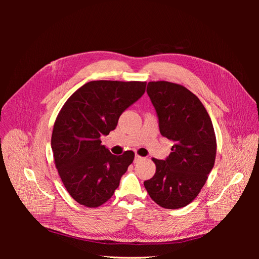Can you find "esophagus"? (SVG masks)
I'll return each mask as SVG.
<instances>
[{
    "instance_id": "1",
    "label": "esophagus",
    "mask_w": 259,
    "mask_h": 259,
    "mask_svg": "<svg viewBox=\"0 0 259 259\" xmlns=\"http://www.w3.org/2000/svg\"><path fill=\"white\" fill-rule=\"evenodd\" d=\"M143 159H144L143 156H140L138 154H135V162H139V161H142Z\"/></svg>"
}]
</instances>
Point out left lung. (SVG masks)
<instances>
[{
  "mask_svg": "<svg viewBox=\"0 0 259 259\" xmlns=\"http://www.w3.org/2000/svg\"><path fill=\"white\" fill-rule=\"evenodd\" d=\"M147 93L158 114L161 135L174 145L165 160L152 159L155 174L144 185L160 206L184 207L198 197L214 166L213 123L200 99L183 85L149 82Z\"/></svg>",
  "mask_w": 259,
  "mask_h": 259,
  "instance_id": "left-lung-1",
  "label": "left lung"
}]
</instances>
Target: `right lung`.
I'll return each instance as SVG.
<instances>
[{
	"label": "right lung",
	"instance_id": "add662e5",
	"mask_svg": "<svg viewBox=\"0 0 259 259\" xmlns=\"http://www.w3.org/2000/svg\"><path fill=\"white\" fill-rule=\"evenodd\" d=\"M146 82L91 81L62 106L52 134L55 165L69 194L98 207L110 199L135 153L114 155L100 137L113 131L124 110L144 95Z\"/></svg>",
	"mask_w": 259,
	"mask_h": 259
}]
</instances>
